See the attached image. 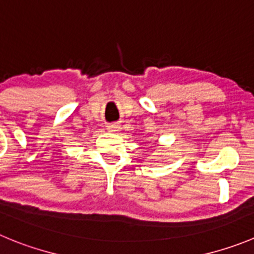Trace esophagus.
Returning a JSON list of instances; mask_svg holds the SVG:
<instances>
[{
    "label": "esophagus",
    "instance_id": "obj_1",
    "mask_svg": "<svg viewBox=\"0 0 254 254\" xmlns=\"http://www.w3.org/2000/svg\"><path fill=\"white\" fill-rule=\"evenodd\" d=\"M119 129H120V127L118 124H110V125H108V130L109 131H111V132H116V131H119Z\"/></svg>",
    "mask_w": 254,
    "mask_h": 254
}]
</instances>
